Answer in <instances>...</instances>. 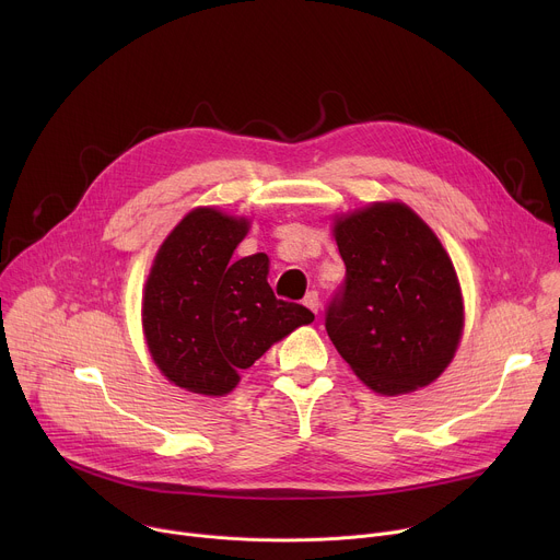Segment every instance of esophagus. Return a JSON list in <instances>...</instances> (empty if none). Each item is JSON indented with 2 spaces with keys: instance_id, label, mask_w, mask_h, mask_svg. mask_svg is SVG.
I'll use <instances>...</instances> for the list:
<instances>
[{
  "instance_id": "34e87169",
  "label": "esophagus",
  "mask_w": 560,
  "mask_h": 560,
  "mask_svg": "<svg viewBox=\"0 0 560 560\" xmlns=\"http://www.w3.org/2000/svg\"><path fill=\"white\" fill-rule=\"evenodd\" d=\"M303 305L310 307L312 312H318V305H322V299H318V292L310 290V292L303 296Z\"/></svg>"
}]
</instances>
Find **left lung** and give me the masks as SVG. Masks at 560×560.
Returning <instances> with one entry per match:
<instances>
[{"label": "left lung", "instance_id": "1", "mask_svg": "<svg viewBox=\"0 0 560 560\" xmlns=\"http://www.w3.org/2000/svg\"><path fill=\"white\" fill-rule=\"evenodd\" d=\"M346 277L326 330L354 374L381 394L432 383L463 330L454 266L436 234L404 203H374L335 225Z\"/></svg>", "mask_w": 560, "mask_h": 560}]
</instances>
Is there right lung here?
<instances>
[{
  "label": "right lung",
  "mask_w": 560,
  "mask_h": 560,
  "mask_svg": "<svg viewBox=\"0 0 560 560\" xmlns=\"http://www.w3.org/2000/svg\"><path fill=\"white\" fill-rule=\"evenodd\" d=\"M246 232V219L197 208L159 248L145 281L150 354L175 385L197 394H228L238 370L314 322L305 305L275 296L264 253L232 259Z\"/></svg>",
  "instance_id": "right-lung-1"
}]
</instances>
